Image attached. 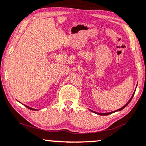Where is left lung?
I'll return each mask as SVG.
<instances>
[{
  "mask_svg": "<svg viewBox=\"0 0 146 146\" xmlns=\"http://www.w3.org/2000/svg\"><path fill=\"white\" fill-rule=\"evenodd\" d=\"M133 96H134V94H133V95L132 96V97H131V99H130L129 100V102H128V103H126V104L125 105H124V106H123V107H122V108H120V109H119V110H116V111H121V110H123V109L124 108H126V106H127V105H128V104H129V103H130V102H131V99H133ZM91 111H92V110H91ZM113 112H109V113H96V112H94V113H97L98 114V115H110V114H111V113H113Z\"/></svg>",
  "mask_w": 146,
  "mask_h": 146,
  "instance_id": "left-lung-1",
  "label": "left lung"
}]
</instances>
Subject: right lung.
<instances>
[{
	"instance_id": "right-lung-1",
	"label": "right lung",
	"mask_w": 146,
	"mask_h": 146,
	"mask_svg": "<svg viewBox=\"0 0 146 146\" xmlns=\"http://www.w3.org/2000/svg\"><path fill=\"white\" fill-rule=\"evenodd\" d=\"M24 106L26 107V108H29V109H30V110H35V109H33V108H30V107L27 106V105H24Z\"/></svg>"
}]
</instances>
